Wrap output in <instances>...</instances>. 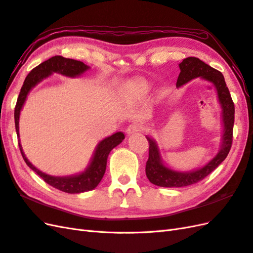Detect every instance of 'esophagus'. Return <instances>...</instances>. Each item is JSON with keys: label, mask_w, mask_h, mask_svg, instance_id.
I'll use <instances>...</instances> for the list:
<instances>
[{"label": "esophagus", "mask_w": 253, "mask_h": 253, "mask_svg": "<svg viewBox=\"0 0 253 253\" xmlns=\"http://www.w3.org/2000/svg\"><path fill=\"white\" fill-rule=\"evenodd\" d=\"M144 129V126L141 124V123H132V124L129 125L126 129V132L128 135L130 134H133L135 132H139V131H142Z\"/></svg>", "instance_id": "1"}]
</instances>
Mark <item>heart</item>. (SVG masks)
I'll use <instances>...</instances> for the list:
<instances>
[{"label": "heart", "instance_id": "obj_1", "mask_svg": "<svg viewBox=\"0 0 253 253\" xmlns=\"http://www.w3.org/2000/svg\"><path fill=\"white\" fill-rule=\"evenodd\" d=\"M132 86L134 89H137V90H146L147 89V84L143 80H139L137 82H134L132 84Z\"/></svg>", "mask_w": 253, "mask_h": 253}]
</instances>
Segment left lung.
<instances>
[{
    "instance_id": "obj_1",
    "label": "left lung",
    "mask_w": 253,
    "mask_h": 253,
    "mask_svg": "<svg viewBox=\"0 0 253 253\" xmlns=\"http://www.w3.org/2000/svg\"><path fill=\"white\" fill-rule=\"evenodd\" d=\"M178 66L180 73L176 82L177 87L185 85L186 83L199 77L215 85L219 103L222 109L223 133L221 137V147H220V151L216 156L204 167L189 172L174 171L166 167L163 163V159H161L156 141L146 135L148 145H150L148 160L146 161L145 167L146 176L152 184L160 187H170V188L171 187H185L200 182L211 174L226 158L232 146L235 113L234 102L231 98V94L225 84L224 77L220 71L211 67L210 65L205 64L198 57L193 56L184 59L182 63H179Z\"/></svg>"
}]
</instances>
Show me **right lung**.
<instances>
[{"label": "right lung", "instance_id": "add662e5", "mask_svg": "<svg viewBox=\"0 0 253 253\" xmlns=\"http://www.w3.org/2000/svg\"><path fill=\"white\" fill-rule=\"evenodd\" d=\"M87 69H89V66H87V65H85L83 62L73 59H66V57H63L61 55L52 56L51 59L42 62V64L38 65V66L32 69L28 77L25 78L15 107V125L18 137L20 112L25 102V99H27V97L32 88L35 87V85H37L38 83L42 81L43 79H46V78H48L53 73L61 74L63 76L70 78H75L81 76L83 73H85ZM124 139L125 134L120 131L100 141L98 145L96 146L92 160H90V163L87 166L85 171L71 176H52L40 171L37 168H35L30 163L27 157H25L22 146L20 144V140H19V148H20V152L25 164H27L34 172H36L47 184L67 193H81L93 190L98 186L101 178L105 175L107 159L110 152H111L115 146H118Z\"/></svg>", "mask_w": 253, "mask_h": 253}]
</instances>
